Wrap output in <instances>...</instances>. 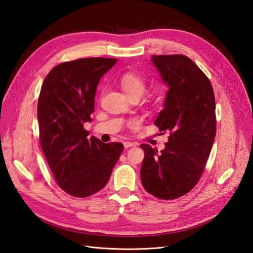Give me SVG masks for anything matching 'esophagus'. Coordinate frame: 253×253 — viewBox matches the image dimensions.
Segmentation results:
<instances>
[{
  "mask_svg": "<svg viewBox=\"0 0 253 253\" xmlns=\"http://www.w3.org/2000/svg\"><path fill=\"white\" fill-rule=\"evenodd\" d=\"M124 145H125L126 149H128V148H131V147H134L135 143H134V142H131V141H125V142H124Z\"/></svg>",
  "mask_w": 253,
  "mask_h": 253,
  "instance_id": "34e87169",
  "label": "esophagus"
}]
</instances>
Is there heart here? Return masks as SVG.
Instances as JSON below:
<instances>
[{"instance_id": "b5f03b06", "label": "heart", "mask_w": 253, "mask_h": 253, "mask_svg": "<svg viewBox=\"0 0 253 253\" xmlns=\"http://www.w3.org/2000/svg\"><path fill=\"white\" fill-rule=\"evenodd\" d=\"M120 83L122 88L125 89V91L128 96H132L135 94L142 96L145 91V88H147L144 80L140 78L139 76L132 73H126L125 75H122V77L120 78Z\"/></svg>"}]
</instances>
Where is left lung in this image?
<instances>
[{
  "instance_id": "1",
  "label": "left lung",
  "mask_w": 253,
  "mask_h": 253,
  "mask_svg": "<svg viewBox=\"0 0 253 253\" xmlns=\"http://www.w3.org/2000/svg\"><path fill=\"white\" fill-rule=\"evenodd\" d=\"M151 61L168 86L154 125L170 136L160 153L140 145V178L150 194L170 201L190 192L203 174L216 133L215 98L208 77L188 57L153 55Z\"/></svg>"
}]
</instances>
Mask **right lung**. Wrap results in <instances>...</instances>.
<instances>
[{"instance_id":"1","label":"right lung","mask_w":253,"mask_h":253,"mask_svg":"<svg viewBox=\"0 0 253 253\" xmlns=\"http://www.w3.org/2000/svg\"><path fill=\"white\" fill-rule=\"evenodd\" d=\"M116 62L84 58L61 63L42 84L38 100L41 148L59 187L76 197L104 188L124 150L120 142L87 138L83 127L91 121L99 81Z\"/></svg>"}]
</instances>
